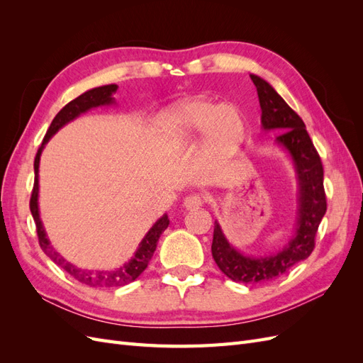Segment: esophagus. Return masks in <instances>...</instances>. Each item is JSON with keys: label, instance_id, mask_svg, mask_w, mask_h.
Segmentation results:
<instances>
[{"label": "esophagus", "instance_id": "34e87169", "mask_svg": "<svg viewBox=\"0 0 363 363\" xmlns=\"http://www.w3.org/2000/svg\"><path fill=\"white\" fill-rule=\"evenodd\" d=\"M203 204H204V196H201L199 194L188 195L183 200V207L186 208V211H196V208H200Z\"/></svg>", "mask_w": 363, "mask_h": 363}]
</instances>
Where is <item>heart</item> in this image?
Returning a JSON list of instances; mask_svg holds the SVG:
<instances>
[{
    "instance_id": "heart-1",
    "label": "heart",
    "mask_w": 363,
    "mask_h": 363,
    "mask_svg": "<svg viewBox=\"0 0 363 363\" xmlns=\"http://www.w3.org/2000/svg\"><path fill=\"white\" fill-rule=\"evenodd\" d=\"M248 131L245 113L235 104H219L203 96L180 101L163 115V136L174 147H186L203 133L208 150L233 151Z\"/></svg>"
}]
</instances>
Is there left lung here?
<instances>
[{
	"instance_id": "8db88e82",
	"label": "left lung",
	"mask_w": 363,
	"mask_h": 363,
	"mask_svg": "<svg viewBox=\"0 0 363 363\" xmlns=\"http://www.w3.org/2000/svg\"><path fill=\"white\" fill-rule=\"evenodd\" d=\"M255 83L262 108V128L277 130V144L288 152L296 179V221L295 233L281 250L269 256H247L228 242L221 225L215 221L212 256L218 268L238 283L255 284L269 281L288 272L295 263L311 256L315 235L327 211L324 192V169L303 119L296 115L274 87L250 74Z\"/></svg>"
}]
</instances>
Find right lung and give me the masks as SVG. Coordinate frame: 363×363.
Masks as SVG:
<instances>
[{
	"mask_svg": "<svg viewBox=\"0 0 363 363\" xmlns=\"http://www.w3.org/2000/svg\"><path fill=\"white\" fill-rule=\"evenodd\" d=\"M118 86L116 84H106L100 87H94L91 91H86L80 96H77L75 100L68 103L65 106L62 111L56 115V118L52 119V123L50 128L47 130V135L42 140V145L38 150V155L35 157V186H33V192H31V199H30V211L33 215V219L36 223V232L39 238V245L43 250V252L59 265L63 268L68 274L79 280L80 283L87 284V286L92 288H119L124 286V284H128L131 281H135L142 272L145 271L148 267V263L155 255L159 238L160 235L168 228L169 225V219L168 215L164 213L162 218H159L155 223L148 233L144 236V239L140 240V244L138 250L135 251L133 257H131L127 263H124L121 268H115L112 271H94V269H83L72 265L71 262H68L63 256H60V252L54 250L51 245L50 239L47 236L45 228H43L42 219L39 215V162H40V155L43 148L48 144V140L57 133V131L67 125L71 121L75 118H79L82 113L91 111V108L95 107H101V106H112L116 104L113 94L116 92Z\"/></svg>",
	"mask_w": 363,
	"mask_h": 363,
	"instance_id": "right-lung-1",
	"label": "right lung"
}]
</instances>
